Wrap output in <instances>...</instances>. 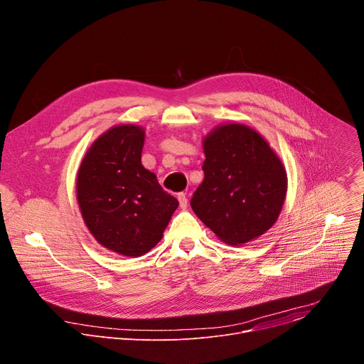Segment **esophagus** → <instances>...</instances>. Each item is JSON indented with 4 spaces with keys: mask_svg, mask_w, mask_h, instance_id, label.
Returning <instances> with one entry per match:
<instances>
[{
    "mask_svg": "<svg viewBox=\"0 0 364 364\" xmlns=\"http://www.w3.org/2000/svg\"><path fill=\"white\" fill-rule=\"evenodd\" d=\"M177 198H178V203H180V207H181V209H183V210H186V209H187V205H188L187 194H186V193H178Z\"/></svg>",
    "mask_w": 364,
    "mask_h": 364,
    "instance_id": "34e87169",
    "label": "esophagus"
}]
</instances>
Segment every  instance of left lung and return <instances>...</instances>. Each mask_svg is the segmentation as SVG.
Returning a JSON list of instances; mask_svg holds the SVG:
<instances>
[{"instance_id": "8db88e82", "label": "left lung", "mask_w": 364, "mask_h": 364, "mask_svg": "<svg viewBox=\"0 0 364 364\" xmlns=\"http://www.w3.org/2000/svg\"><path fill=\"white\" fill-rule=\"evenodd\" d=\"M204 180L193 212L222 242L242 246L269 230L287 196V171L267 139L243 124H222L203 139Z\"/></svg>"}]
</instances>
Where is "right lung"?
<instances>
[{
    "label": "right lung",
    "mask_w": 364,
    "mask_h": 364,
    "mask_svg": "<svg viewBox=\"0 0 364 364\" xmlns=\"http://www.w3.org/2000/svg\"><path fill=\"white\" fill-rule=\"evenodd\" d=\"M145 131L134 124L109 128L80 163L76 194L83 222L99 245L136 257L157 245L178 207L157 176L144 168Z\"/></svg>",
    "instance_id": "1"
}]
</instances>
